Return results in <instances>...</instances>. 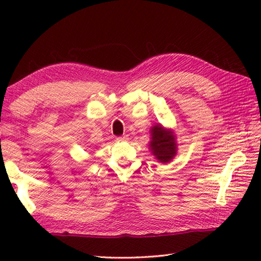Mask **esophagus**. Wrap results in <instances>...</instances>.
I'll list each match as a JSON object with an SVG mask.
<instances>
[{
  "label": "esophagus",
  "instance_id": "34e87169",
  "mask_svg": "<svg viewBox=\"0 0 261 261\" xmlns=\"http://www.w3.org/2000/svg\"><path fill=\"white\" fill-rule=\"evenodd\" d=\"M127 139V137L126 136H121V137H118L116 138V140L118 141H125Z\"/></svg>",
  "mask_w": 261,
  "mask_h": 261
}]
</instances>
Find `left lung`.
Here are the masks:
<instances>
[{"instance_id": "left-lung-1", "label": "left lung", "mask_w": 261, "mask_h": 261, "mask_svg": "<svg viewBox=\"0 0 261 261\" xmlns=\"http://www.w3.org/2000/svg\"><path fill=\"white\" fill-rule=\"evenodd\" d=\"M151 141L149 143L151 153L160 163L167 164L177 153V143L174 132L165 129L162 124L151 127Z\"/></svg>"}]
</instances>
